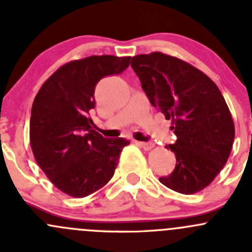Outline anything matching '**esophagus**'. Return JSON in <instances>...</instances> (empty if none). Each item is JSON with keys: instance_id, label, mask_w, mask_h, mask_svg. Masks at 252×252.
Wrapping results in <instances>:
<instances>
[{"instance_id": "esophagus-1", "label": "esophagus", "mask_w": 252, "mask_h": 252, "mask_svg": "<svg viewBox=\"0 0 252 252\" xmlns=\"http://www.w3.org/2000/svg\"><path fill=\"white\" fill-rule=\"evenodd\" d=\"M136 144L139 145V146H141L142 149L146 150V151H149V150H151L152 147H154V144L152 142H141V141H138Z\"/></svg>"}]
</instances>
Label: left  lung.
<instances>
[{"label":"left lung","instance_id":"left-lung-1","mask_svg":"<svg viewBox=\"0 0 252 252\" xmlns=\"http://www.w3.org/2000/svg\"><path fill=\"white\" fill-rule=\"evenodd\" d=\"M131 68L177 136L167 146L175 168L159 182L180 194L201 191L222 171L234 142V122L220 89L194 65L162 52L134 56Z\"/></svg>","mask_w":252,"mask_h":252}]
</instances>
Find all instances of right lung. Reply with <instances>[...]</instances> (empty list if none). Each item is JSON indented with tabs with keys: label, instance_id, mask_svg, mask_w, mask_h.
Segmentation results:
<instances>
[{
	"label": "right lung",
	"instance_id": "add662e5",
	"mask_svg": "<svg viewBox=\"0 0 252 252\" xmlns=\"http://www.w3.org/2000/svg\"><path fill=\"white\" fill-rule=\"evenodd\" d=\"M130 57L90 56L70 61L42 84L30 117V145L52 184L72 197H85L105 187L129 141L106 139L93 129L96 84L121 74Z\"/></svg>",
	"mask_w": 252,
	"mask_h": 252
}]
</instances>
